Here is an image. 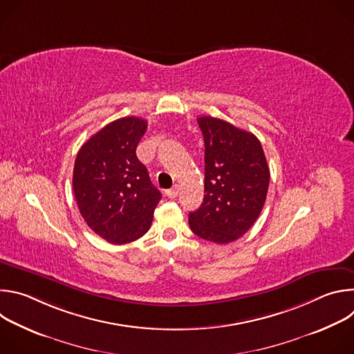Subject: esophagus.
Segmentation results:
<instances>
[{
  "mask_svg": "<svg viewBox=\"0 0 354 354\" xmlns=\"http://www.w3.org/2000/svg\"><path fill=\"white\" fill-rule=\"evenodd\" d=\"M178 193H179V186H178V185H175L172 189H168V190L165 192V194H167L168 197H171V198H175V197L178 196Z\"/></svg>",
  "mask_w": 354,
  "mask_h": 354,
  "instance_id": "1",
  "label": "esophagus"
}]
</instances>
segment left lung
Masks as SVG:
<instances>
[{"label":"left lung","instance_id":"8db88e82","mask_svg":"<svg viewBox=\"0 0 354 354\" xmlns=\"http://www.w3.org/2000/svg\"><path fill=\"white\" fill-rule=\"evenodd\" d=\"M205 138V198L189 214L192 231L206 241L228 243L258 220L269 189L270 171L261 141L234 124L197 119Z\"/></svg>","mask_w":354,"mask_h":354}]
</instances>
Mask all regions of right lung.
Wrapping results in <instances>:
<instances>
[{"label":"right lung","instance_id":"obj_1","mask_svg":"<svg viewBox=\"0 0 354 354\" xmlns=\"http://www.w3.org/2000/svg\"><path fill=\"white\" fill-rule=\"evenodd\" d=\"M145 130L144 119H118L93 134L75 158L73 189L80 213L95 234L115 245L141 238L161 200L136 156Z\"/></svg>","mask_w":354,"mask_h":354}]
</instances>
